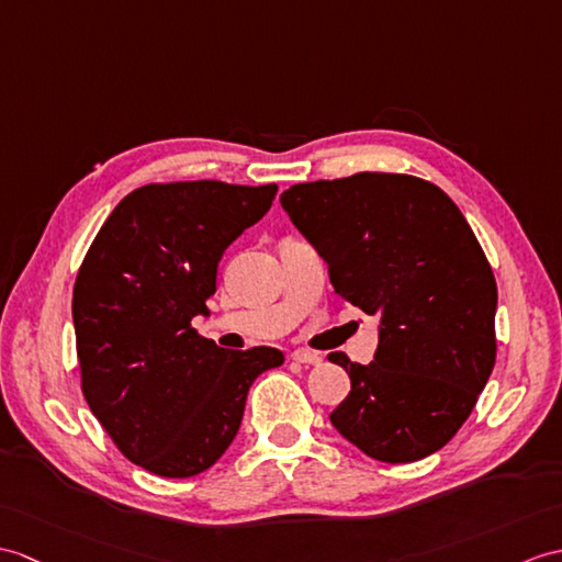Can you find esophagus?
I'll use <instances>...</instances> for the list:
<instances>
[{"mask_svg":"<svg viewBox=\"0 0 562 562\" xmlns=\"http://www.w3.org/2000/svg\"><path fill=\"white\" fill-rule=\"evenodd\" d=\"M292 359H294L296 363H308V367H321V363H323V357L313 355V351H304V349L294 351Z\"/></svg>","mask_w":562,"mask_h":562,"instance_id":"obj_1","label":"esophagus"}]
</instances>
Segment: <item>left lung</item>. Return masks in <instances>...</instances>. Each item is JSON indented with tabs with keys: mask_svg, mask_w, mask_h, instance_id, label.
I'll use <instances>...</instances> for the list:
<instances>
[{
	"mask_svg": "<svg viewBox=\"0 0 562 562\" xmlns=\"http://www.w3.org/2000/svg\"><path fill=\"white\" fill-rule=\"evenodd\" d=\"M280 203L335 292L381 316L371 363L328 357L351 381L333 426L373 460L428 458L472 414L495 363L498 286L472 227L446 191L409 175L308 181Z\"/></svg>",
	"mask_w": 562,
	"mask_h": 562,
	"instance_id": "8db88e82",
	"label": "left lung"
}]
</instances>
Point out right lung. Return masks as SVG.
Masks as SVG:
<instances>
[{"label":"right lung","instance_id":"obj_1","mask_svg":"<svg viewBox=\"0 0 562 562\" xmlns=\"http://www.w3.org/2000/svg\"><path fill=\"white\" fill-rule=\"evenodd\" d=\"M278 187L146 184L120 201L74 284L76 355L90 412L126 460L167 479L213 467L237 436L256 378L280 349L225 351L191 328L217 263Z\"/></svg>","mask_w":562,"mask_h":562}]
</instances>
